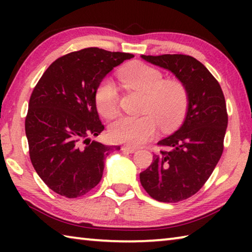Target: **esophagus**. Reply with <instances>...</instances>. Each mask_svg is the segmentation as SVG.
<instances>
[{
  "label": "esophagus",
  "instance_id": "obj_1",
  "mask_svg": "<svg viewBox=\"0 0 252 252\" xmlns=\"http://www.w3.org/2000/svg\"><path fill=\"white\" fill-rule=\"evenodd\" d=\"M121 149H122V151H126V152H130V153H133V152L136 151V148L131 147V146H123Z\"/></svg>",
  "mask_w": 252,
  "mask_h": 252
}]
</instances>
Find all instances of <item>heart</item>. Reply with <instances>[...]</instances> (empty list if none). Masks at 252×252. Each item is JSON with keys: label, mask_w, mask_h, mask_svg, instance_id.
<instances>
[{"label": "heart", "mask_w": 252, "mask_h": 252, "mask_svg": "<svg viewBox=\"0 0 252 252\" xmlns=\"http://www.w3.org/2000/svg\"><path fill=\"white\" fill-rule=\"evenodd\" d=\"M121 82L134 90L146 93L142 117L123 116L110 125L112 140L130 146H140L156 133L158 125L170 130L185 116L189 94L181 81L165 79L162 72L146 63L132 62L119 72ZM96 109L104 118L116 116L119 109V92L112 81L103 79L94 92Z\"/></svg>", "instance_id": "1"}]
</instances>
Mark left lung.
I'll return each instance as SVG.
<instances>
[{"label":"left lung","mask_w":252,"mask_h":252,"mask_svg":"<svg viewBox=\"0 0 252 252\" xmlns=\"http://www.w3.org/2000/svg\"><path fill=\"white\" fill-rule=\"evenodd\" d=\"M152 64L168 69L186 85L187 116L180 129L158 142L161 149L140 173L151 198L179 202L201 189L223 152L228 113L220 84L201 62L190 55H142Z\"/></svg>","instance_id":"8db88e82"}]
</instances>
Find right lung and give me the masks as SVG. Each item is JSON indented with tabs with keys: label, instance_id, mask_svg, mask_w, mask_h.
Wrapping results in <instances>:
<instances>
[{
	"label": "right lung",
	"instance_id": "1",
	"mask_svg": "<svg viewBox=\"0 0 252 252\" xmlns=\"http://www.w3.org/2000/svg\"><path fill=\"white\" fill-rule=\"evenodd\" d=\"M133 57L99 48L74 51L55 60L33 89L25 117L30 159L58 194L88 193L101 181L106 156L120 149L91 141L104 130L94 92L114 66Z\"/></svg>",
	"mask_w": 252,
	"mask_h": 252
}]
</instances>
